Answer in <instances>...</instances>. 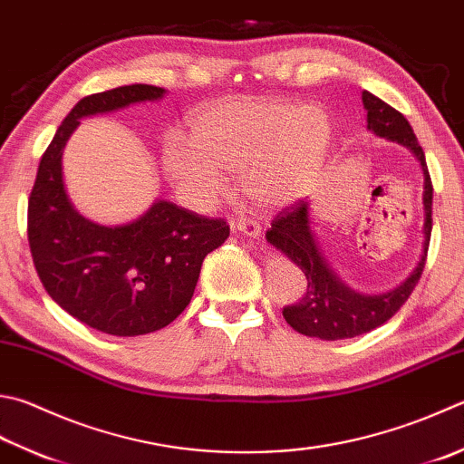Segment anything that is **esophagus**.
Returning <instances> with one entry per match:
<instances>
[{"label":"esophagus","mask_w":464,"mask_h":464,"mask_svg":"<svg viewBox=\"0 0 464 464\" xmlns=\"http://www.w3.org/2000/svg\"><path fill=\"white\" fill-rule=\"evenodd\" d=\"M232 226L238 232L250 236V238H256V236H260V232H262L260 224L256 220H250V218H238V220H236Z\"/></svg>","instance_id":"1"}]
</instances>
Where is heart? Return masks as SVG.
<instances>
[{
  "label": "heart",
  "mask_w": 464,
  "mask_h": 464,
  "mask_svg": "<svg viewBox=\"0 0 464 464\" xmlns=\"http://www.w3.org/2000/svg\"><path fill=\"white\" fill-rule=\"evenodd\" d=\"M189 143H163L168 178L194 206L226 189L224 171H242V188L260 206L276 208L307 194L331 143V121L319 107L291 101H228L198 112Z\"/></svg>",
  "instance_id": "b5f03b06"
}]
</instances>
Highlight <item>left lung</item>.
I'll list each match as a JSON object with an SVG mask.
<instances>
[{
  "label": "left lung",
  "mask_w": 464,
  "mask_h": 464,
  "mask_svg": "<svg viewBox=\"0 0 464 464\" xmlns=\"http://www.w3.org/2000/svg\"><path fill=\"white\" fill-rule=\"evenodd\" d=\"M363 104L368 109V127L375 135L392 139L410 147L422 163L424 171V252L422 258L404 283L396 291L375 296H363L339 281L331 273L325 258L321 256L317 242L313 238L309 226V202L296 199L275 216L266 238L276 248H281L307 278V291L296 301L283 309L285 321L303 335L319 337L327 341L349 339L380 327L394 317L401 304L412 295L414 286L422 276L428 256V244L432 232V179L428 173L426 157L412 127L400 111L380 101L378 96L363 91Z\"/></svg>",
  "instance_id": "8db88e82"
}]
</instances>
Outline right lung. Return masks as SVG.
I'll return each mask as SVG.
<instances>
[{
    "label": "right lung",
    "mask_w": 464,
    "mask_h": 464,
    "mask_svg": "<svg viewBox=\"0 0 464 464\" xmlns=\"http://www.w3.org/2000/svg\"><path fill=\"white\" fill-rule=\"evenodd\" d=\"M165 89L130 84L84 96L44 151L28 199V242L48 295L84 325L117 337L168 327L188 307L202 262L230 236L224 218L171 202L107 228L76 212L63 181V150L82 117L157 101Z\"/></svg>",
    "instance_id": "right-lung-1"
}]
</instances>
